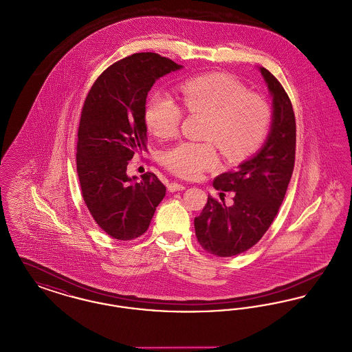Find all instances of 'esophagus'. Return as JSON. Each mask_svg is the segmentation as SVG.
Wrapping results in <instances>:
<instances>
[{"mask_svg":"<svg viewBox=\"0 0 352 352\" xmlns=\"http://www.w3.org/2000/svg\"><path fill=\"white\" fill-rule=\"evenodd\" d=\"M186 187H184V184H177V182H171V184H168V190L170 192H175V191H182L184 190Z\"/></svg>","mask_w":352,"mask_h":352,"instance_id":"esophagus-1","label":"esophagus"}]
</instances>
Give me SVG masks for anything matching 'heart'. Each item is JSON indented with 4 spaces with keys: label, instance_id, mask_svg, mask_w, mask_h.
Returning <instances> with one entry per match:
<instances>
[{
    "label": "heart",
    "instance_id": "b5f03b06",
    "mask_svg": "<svg viewBox=\"0 0 352 352\" xmlns=\"http://www.w3.org/2000/svg\"><path fill=\"white\" fill-rule=\"evenodd\" d=\"M184 109L206 116L203 138L212 140L230 160L251 154L268 131L267 101L247 92L243 84L223 74L191 78L181 84ZM182 109L165 92L153 94L145 107V122L151 133L168 140L178 133ZM165 166L182 178H198L219 165L214 142H181L164 153Z\"/></svg>",
    "mask_w": 352,
    "mask_h": 352
}]
</instances>
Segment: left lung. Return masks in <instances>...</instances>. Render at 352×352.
<instances>
[{
  "instance_id": "left-lung-1",
  "label": "left lung",
  "mask_w": 352,
  "mask_h": 352,
  "mask_svg": "<svg viewBox=\"0 0 352 352\" xmlns=\"http://www.w3.org/2000/svg\"><path fill=\"white\" fill-rule=\"evenodd\" d=\"M272 96V124L263 146L234 171L220 174L214 187L234 192V203L208 195L194 220L201 247L219 257L252 248L268 231L284 201L296 158V118L284 87L267 68L258 67Z\"/></svg>"
}]
</instances>
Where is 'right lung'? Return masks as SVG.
<instances>
[{
	"label": "right lung",
	"mask_w": 352,
	"mask_h": 352,
	"mask_svg": "<svg viewBox=\"0 0 352 352\" xmlns=\"http://www.w3.org/2000/svg\"><path fill=\"white\" fill-rule=\"evenodd\" d=\"M184 68L154 52H138L107 68L84 101L76 170L83 199L104 232L133 240L149 228L166 187L155 174H126L134 154L146 149L145 104L153 84Z\"/></svg>",
	"instance_id": "1"
}]
</instances>
